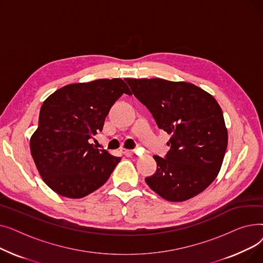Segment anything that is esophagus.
Segmentation results:
<instances>
[{"mask_svg": "<svg viewBox=\"0 0 263 263\" xmlns=\"http://www.w3.org/2000/svg\"><path fill=\"white\" fill-rule=\"evenodd\" d=\"M121 153H122L124 156H127V157H130V156L133 155V151L130 150V149H121Z\"/></svg>", "mask_w": 263, "mask_h": 263, "instance_id": "obj_1", "label": "esophagus"}]
</instances>
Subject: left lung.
Here are the masks:
<instances>
[{
    "label": "left lung",
    "instance_id": "left-lung-1",
    "mask_svg": "<svg viewBox=\"0 0 263 263\" xmlns=\"http://www.w3.org/2000/svg\"><path fill=\"white\" fill-rule=\"evenodd\" d=\"M133 95L153 114L158 127L172 135L171 149L155 156L149 187L168 201L198 195L216 178L226 153L228 133L222 108L192 83L163 79H124Z\"/></svg>",
    "mask_w": 263,
    "mask_h": 263
}]
</instances>
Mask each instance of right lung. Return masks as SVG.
<instances>
[{
    "instance_id": "1",
    "label": "right lung",
    "mask_w": 263,
    "mask_h": 263,
    "mask_svg": "<svg viewBox=\"0 0 263 263\" xmlns=\"http://www.w3.org/2000/svg\"><path fill=\"white\" fill-rule=\"evenodd\" d=\"M122 93L121 79L66 85L45 100L31 154L46 184L61 196L82 198L102 186L120 161L88 141L102 131L109 108Z\"/></svg>"
}]
</instances>
